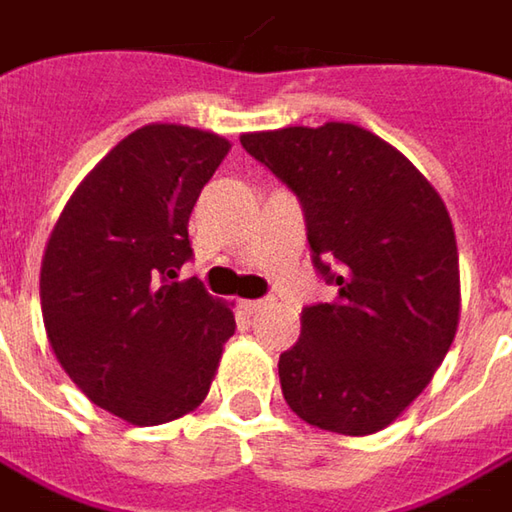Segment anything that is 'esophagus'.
I'll return each instance as SVG.
<instances>
[{
    "label": "esophagus",
    "instance_id": "esophagus-1",
    "mask_svg": "<svg viewBox=\"0 0 512 512\" xmlns=\"http://www.w3.org/2000/svg\"><path fill=\"white\" fill-rule=\"evenodd\" d=\"M268 306V300H241V309L247 311V314H256V311H262Z\"/></svg>",
    "mask_w": 512,
    "mask_h": 512
}]
</instances>
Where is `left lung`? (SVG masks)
<instances>
[{"label":"left lung","instance_id":"8db88e82","mask_svg":"<svg viewBox=\"0 0 512 512\" xmlns=\"http://www.w3.org/2000/svg\"><path fill=\"white\" fill-rule=\"evenodd\" d=\"M303 203L332 303L303 309L279 355L288 408L323 431L364 437L396 420L443 364L460 320L455 227L440 192L376 133L320 128L241 133Z\"/></svg>","mask_w":512,"mask_h":512}]
</instances>
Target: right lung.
<instances>
[{
    "label": "right lung",
    "mask_w": 512,
    "mask_h": 512,
    "mask_svg": "<svg viewBox=\"0 0 512 512\" xmlns=\"http://www.w3.org/2000/svg\"><path fill=\"white\" fill-rule=\"evenodd\" d=\"M230 142L186 125L128 133L81 180L49 236L40 309L60 367L98 408L163 425L206 399L233 306L177 271L189 215Z\"/></svg>",
    "instance_id": "add662e5"
}]
</instances>
